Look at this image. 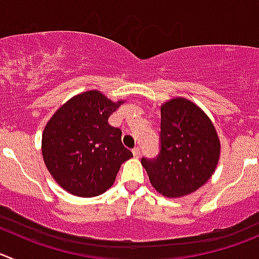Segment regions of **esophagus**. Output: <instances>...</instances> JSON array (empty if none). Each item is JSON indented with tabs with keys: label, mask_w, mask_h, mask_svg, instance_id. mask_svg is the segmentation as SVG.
Masks as SVG:
<instances>
[{
	"label": "esophagus",
	"mask_w": 259,
	"mask_h": 259,
	"mask_svg": "<svg viewBox=\"0 0 259 259\" xmlns=\"http://www.w3.org/2000/svg\"><path fill=\"white\" fill-rule=\"evenodd\" d=\"M133 154H134V157H139L141 156V148H139V147H134V148H133Z\"/></svg>",
	"instance_id": "34e87169"
}]
</instances>
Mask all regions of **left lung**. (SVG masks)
<instances>
[{"label":"left lung","mask_w":259,"mask_h":259,"mask_svg":"<svg viewBox=\"0 0 259 259\" xmlns=\"http://www.w3.org/2000/svg\"><path fill=\"white\" fill-rule=\"evenodd\" d=\"M161 149L156 158H142L154 189L179 198L199 189L214 172L220 158L216 129L197 105L174 98L161 107Z\"/></svg>","instance_id":"obj_1"}]
</instances>
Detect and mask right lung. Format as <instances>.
<instances>
[{
    "instance_id": "add662e5",
    "label": "right lung",
    "mask_w": 259,
    "mask_h": 259,
    "mask_svg": "<svg viewBox=\"0 0 259 259\" xmlns=\"http://www.w3.org/2000/svg\"><path fill=\"white\" fill-rule=\"evenodd\" d=\"M122 101L98 91L72 97L55 112L42 135V154L53 179L78 197H96L115 181L133 153L121 143L122 132L108 117Z\"/></svg>"
}]
</instances>
